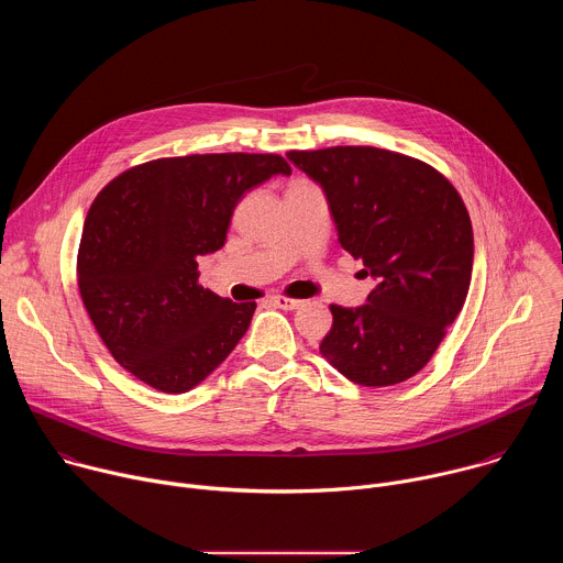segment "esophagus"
<instances>
[{"instance_id":"obj_1","label":"esophagus","mask_w":563,"mask_h":563,"mask_svg":"<svg viewBox=\"0 0 563 563\" xmlns=\"http://www.w3.org/2000/svg\"><path fill=\"white\" fill-rule=\"evenodd\" d=\"M272 305H276L278 309H285V311H294V309H300V307H302V300L287 298V296H274V298H272Z\"/></svg>"}]
</instances>
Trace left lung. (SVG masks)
<instances>
[{
	"label": "left lung",
	"instance_id": "left-lung-1",
	"mask_svg": "<svg viewBox=\"0 0 563 563\" xmlns=\"http://www.w3.org/2000/svg\"><path fill=\"white\" fill-rule=\"evenodd\" d=\"M323 189L339 243L376 280L365 305H330L320 354L365 387L404 383L426 367L459 316L474 238L456 189L421 159L374 146L289 151Z\"/></svg>",
	"mask_w": 563,
	"mask_h": 563
}]
</instances>
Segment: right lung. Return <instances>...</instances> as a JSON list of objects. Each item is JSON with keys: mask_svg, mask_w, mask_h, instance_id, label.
Returning a JSON list of instances; mask_svg holds the SVG:
<instances>
[{"mask_svg": "<svg viewBox=\"0 0 563 563\" xmlns=\"http://www.w3.org/2000/svg\"><path fill=\"white\" fill-rule=\"evenodd\" d=\"M289 174L274 153L185 155L133 167L100 191L85 220L77 285L126 372L183 394L231 354L256 302L200 287L198 258L224 245L247 191Z\"/></svg>", "mask_w": 563, "mask_h": 563, "instance_id": "1", "label": "right lung"}]
</instances>
